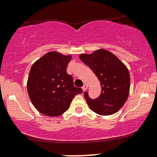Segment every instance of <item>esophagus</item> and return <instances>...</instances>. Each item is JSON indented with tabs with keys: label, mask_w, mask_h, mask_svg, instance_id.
Instances as JSON below:
<instances>
[{
	"label": "esophagus",
	"mask_w": 157,
	"mask_h": 157,
	"mask_svg": "<svg viewBox=\"0 0 157 157\" xmlns=\"http://www.w3.org/2000/svg\"><path fill=\"white\" fill-rule=\"evenodd\" d=\"M87 88H88V85H86V84H85L84 86L82 87V90H83V91H85V90H87Z\"/></svg>",
	"instance_id": "esophagus-1"
}]
</instances>
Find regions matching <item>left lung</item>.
I'll return each instance as SVG.
<instances>
[{
  "label": "left lung",
  "mask_w": 157,
  "mask_h": 157,
  "mask_svg": "<svg viewBox=\"0 0 157 157\" xmlns=\"http://www.w3.org/2000/svg\"><path fill=\"white\" fill-rule=\"evenodd\" d=\"M79 57L97 75L101 87V94L97 99H90L88 92H85L88 106L101 116L118 112L129 93L130 76L127 68L115 55L104 49L89 55L80 54Z\"/></svg>",
  "instance_id": "obj_1"
}]
</instances>
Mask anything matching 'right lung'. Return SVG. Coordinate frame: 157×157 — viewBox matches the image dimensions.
Wrapping results in <instances>:
<instances>
[{
  "mask_svg": "<svg viewBox=\"0 0 157 157\" xmlns=\"http://www.w3.org/2000/svg\"><path fill=\"white\" fill-rule=\"evenodd\" d=\"M71 56L49 52L31 67L27 82L32 104L45 116H58L69 108L75 95L82 88L74 86L73 78L67 72Z\"/></svg>",
  "mask_w": 157,
  "mask_h": 157,
  "instance_id": "right-lung-1",
  "label": "right lung"
}]
</instances>
